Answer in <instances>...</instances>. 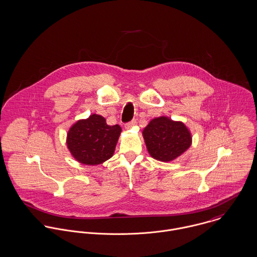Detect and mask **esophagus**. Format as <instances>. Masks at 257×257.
<instances>
[{"label": "esophagus", "mask_w": 257, "mask_h": 257, "mask_svg": "<svg viewBox=\"0 0 257 257\" xmlns=\"http://www.w3.org/2000/svg\"><path fill=\"white\" fill-rule=\"evenodd\" d=\"M136 124H137V119H133V120H131L128 123H126L125 127H126V128H130V127H132V126H134V125H136Z\"/></svg>", "instance_id": "34e87169"}]
</instances>
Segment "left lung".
<instances>
[{"label": "left lung", "instance_id": "left-lung-1", "mask_svg": "<svg viewBox=\"0 0 257 257\" xmlns=\"http://www.w3.org/2000/svg\"><path fill=\"white\" fill-rule=\"evenodd\" d=\"M142 136L151 157L162 162L173 161L191 145V135L185 123L167 117L150 120Z\"/></svg>", "mask_w": 257, "mask_h": 257}]
</instances>
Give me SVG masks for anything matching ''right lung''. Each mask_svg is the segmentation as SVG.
<instances>
[{
  "mask_svg": "<svg viewBox=\"0 0 257 257\" xmlns=\"http://www.w3.org/2000/svg\"><path fill=\"white\" fill-rule=\"evenodd\" d=\"M120 132L118 124L109 125L105 117L93 114L70 127L68 148L73 158L81 164L103 163L113 156Z\"/></svg>",
  "mask_w": 257,
  "mask_h": 257,
  "instance_id": "1",
  "label": "right lung"
}]
</instances>
